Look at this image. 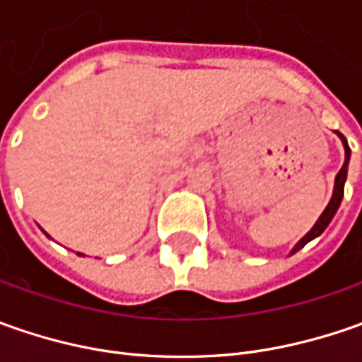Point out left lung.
Instances as JSON below:
<instances>
[{
    "label": "left lung",
    "mask_w": 362,
    "mask_h": 362,
    "mask_svg": "<svg viewBox=\"0 0 362 362\" xmlns=\"http://www.w3.org/2000/svg\"><path fill=\"white\" fill-rule=\"evenodd\" d=\"M339 136H341L342 145H344V165H342V169L339 171V175H337V179H334V193H332V199H330V203L327 205V209L322 211V216L318 217V221L314 223L313 230L308 231V233L296 243V247L292 250V254H296L300 247H304L310 240L318 238L322 231L327 230V226L330 223V219L334 217V214H337V209H339V205H341L342 202V195H344V181H346V169H349V159H351V148H349V143H346V139L342 136L341 132H339Z\"/></svg>",
    "instance_id": "obj_1"
}]
</instances>
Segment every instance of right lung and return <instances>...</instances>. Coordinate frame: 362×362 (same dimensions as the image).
I'll return each instance as SVG.
<instances>
[{
  "label": "right lung",
  "mask_w": 362,
  "mask_h": 362,
  "mask_svg": "<svg viewBox=\"0 0 362 362\" xmlns=\"http://www.w3.org/2000/svg\"><path fill=\"white\" fill-rule=\"evenodd\" d=\"M80 256H82V254H80Z\"/></svg>",
  "instance_id": "obj_1"
}]
</instances>
